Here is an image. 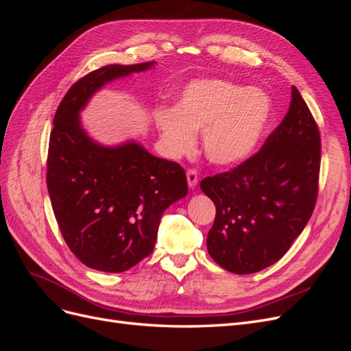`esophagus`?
<instances>
[{
    "label": "esophagus",
    "instance_id": "1",
    "mask_svg": "<svg viewBox=\"0 0 351 351\" xmlns=\"http://www.w3.org/2000/svg\"><path fill=\"white\" fill-rule=\"evenodd\" d=\"M197 182H199V178H197V171H196V169L195 168L187 169V183H189V186L193 189V187H196Z\"/></svg>",
    "mask_w": 351,
    "mask_h": 351
}]
</instances>
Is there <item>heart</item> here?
I'll return each mask as SVG.
<instances>
[{
    "label": "heart",
    "instance_id": "b5f03b06",
    "mask_svg": "<svg viewBox=\"0 0 351 351\" xmlns=\"http://www.w3.org/2000/svg\"><path fill=\"white\" fill-rule=\"evenodd\" d=\"M271 112V99L263 90L210 77L186 84L176 107L158 110L155 121L173 156L192 154L196 132L204 130V151L209 161L232 165L256 149Z\"/></svg>",
    "mask_w": 351,
    "mask_h": 351
}]
</instances>
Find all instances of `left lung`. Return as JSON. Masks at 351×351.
Returning <instances> with one entry per match:
<instances>
[{
  "label": "left lung",
  "instance_id": "1",
  "mask_svg": "<svg viewBox=\"0 0 351 351\" xmlns=\"http://www.w3.org/2000/svg\"><path fill=\"white\" fill-rule=\"evenodd\" d=\"M319 169V127L293 86L289 112L261 149L200 182L217 208L206 239L210 258L240 275L278 262L312 217Z\"/></svg>",
  "mask_w": 351,
  "mask_h": 351
}]
</instances>
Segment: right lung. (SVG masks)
<instances>
[{
	"label": "right lung",
	"instance_id": "right-lung-1",
	"mask_svg": "<svg viewBox=\"0 0 351 351\" xmlns=\"http://www.w3.org/2000/svg\"><path fill=\"white\" fill-rule=\"evenodd\" d=\"M152 66L108 64L88 73L54 115L47 158L52 210L70 250L97 271L123 272L149 256L164 210L187 195L180 164L133 142L104 147L80 125L79 111L105 83Z\"/></svg>",
	"mask_w": 351,
	"mask_h": 351
}]
</instances>
